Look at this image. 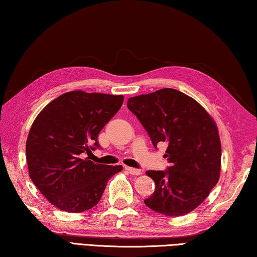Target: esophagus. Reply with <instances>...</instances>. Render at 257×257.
Wrapping results in <instances>:
<instances>
[{
    "label": "esophagus",
    "mask_w": 257,
    "mask_h": 257,
    "mask_svg": "<svg viewBox=\"0 0 257 257\" xmlns=\"http://www.w3.org/2000/svg\"><path fill=\"white\" fill-rule=\"evenodd\" d=\"M125 170L128 172L131 175H140L142 172H141V170H137V168H133V167H128V166H126L125 167Z\"/></svg>",
    "instance_id": "esophagus-1"
}]
</instances>
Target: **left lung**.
Wrapping results in <instances>:
<instances>
[{
  "label": "left lung",
  "mask_w": 257,
  "mask_h": 257,
  "mask_svg": "<svg viewBox=\"0 0 257 257\" xmlns=\"http://www.w3.org/2000/svg\"><path fill=\"white\" fill-rule=\"evenodd\" d=\"M127 108L144 125L155 148L167 145L166 171H147L156 184L147 207L182 216L207 198L220 179L221 140L215 120L191 96L174 89L133 96Z\"/></svg>",
  "instance_id": "1"
}]
</instances>
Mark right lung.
Wrapping results in <instances>:
<instances>
[{
  "label": "right lung",
  "instance_id": "right-lung-1",
  "mask_svg": "<svg viewBox=\"0 0 257 257\" xmlns=\"http://www.w3.org/2000/svg\"><path fill=\"white\" fill-rule=\"evenodd\" d=\"M123 95L75 90L42 109L26 141L29 176L61 211L82 213L99 203L120 165L94 164L84 154L99 148L98 134L123 104Z\"/></svg>",
  "mask_w": 257,
  "mask_h": 257
}]
</instances>
